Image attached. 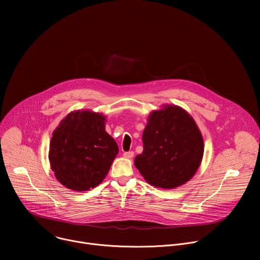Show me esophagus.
Here are the masks:
<instances>
[{
    "label": "esophagus",
    "mask_w": 260,
    "mask_h": 260,
    "mask_svg": "<svg viewBox=\"0 0 260 260\" xmlns=\"http://www.w3.org/2000/svg\"><path fill=\"white\" fill-rule=\"evenodd\" d=\"M123 156H124L125 158H133V156H134V152H133V151L124 152V153H123Z\"/></svg>",
    "instance_id": "esophagus-1"
}]
</instances>
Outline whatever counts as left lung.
<instances>
[{"label": "left lung", "instance_id": "8db88e82", "mask_svg": "<svg viewBox=\"0 0 260 260\" xmlns=\"http://www.w3.org/2000/svg\"><path fill=\"white\" fill-rule=\"evenodd\" d=\"M143 152L135 166L152 186L173 189L188 182L204 156V140L194 119L176 105H164L148 116Z\"/></svg>", "mask_w": 260, "mask_h": 260}]
</instances>
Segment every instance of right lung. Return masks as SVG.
I'll list each match as a JSON object with an SVG mask.
<instances>
[{"instance_id":"1","label":"right lung","mask_w":260,"mask_h":260,"mask_svg":"<svg viewBox=\"0 0 260 260\" xmlns=\"http://www.w3.org/2000/svg\"><path fill=\"white\" fill-rule=\"evenodd\" d=\"M106 116L91 110L69 113L52 133L49 162L66 188L87 191L107 176L118 154L115 140L105 129Z\"/></svg>"}]
</instances>
